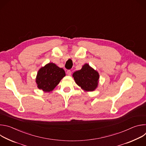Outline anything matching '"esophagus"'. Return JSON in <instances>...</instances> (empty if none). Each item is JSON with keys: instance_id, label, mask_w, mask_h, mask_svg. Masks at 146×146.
<instances>
[{"instance_id": "esophagus-1", "label": "esophagus", "mask_w": 146, "mask_h": 146, "mask_svg": "<svg viewBox=\"0 0 146 146\" xmlns=\"http://www.w3.org/2000/svg\"><path fill=\"white\" fill-rule=\"evenodd\" d=\"M66 74H67L68 76H70L71 74H72V72H71L70 70H68L66 72Z\"/></svg>"}]
</instances>
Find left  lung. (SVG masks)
I'll return each instance as SVG.
<instances>
[{
    "label": "left lung",
    "instance_id": "obj_1",
    "mask_svg": "<svg viewBox=\"0 0 146 146\" xmlns=\"http://www.w3.org/2000/svg\"><path fill=\"white\" fill-rule=\"evenodd\" d=\"M72 76L76 84L86 92L94 91L98 86L99 73L88 64L83 65L80 70L74 72Z\"/></svg>",
    "mask_w": 146,
    "mask_h": 146
}]
</instances>
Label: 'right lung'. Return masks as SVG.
<instances>
[{
  "label": "right lung",
  "instance_id": "1",
  "mask_svg": "<svg viewBox=\"0 0 146 146\" xmlns=\"http://www.w3.org/2000/svg\"><path fill=\"white\" fill-rule=\"evenodd\" d=\"M66 76L65 70L54 63H48L38 71L36 82L37 88L44 92L52 91Z\"/></svg>",
  "mask_w": 146,
  "mask_h": 146
}]
</instances>
